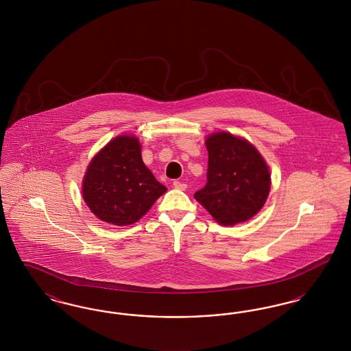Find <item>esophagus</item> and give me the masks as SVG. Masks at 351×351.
<instances>
[{
    "instance_id": "34e87169",
    "label": "esophagus",
    "mask_w": 351,
    "mask_h": 351,
    "mask_svg": "<svg viewBox=\"0 0 351 351\" xmlns=\"http://www.w3.org/2000/svg\"><path fill=\"white\" fill-rule=\"evenodd\" d=\"M173 188H176V189H180V191H185V189H186V184L183 183V182H179V180H176V182H173Z\"/></svg>"
}]
</instances>
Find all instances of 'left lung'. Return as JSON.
Here are the masks:
<instances>
[{
    "label": "left lung",
    "mask_w": 351,
    "mask_h": 351,
    "mask_svg": "<svg viewBox=\"0 0 351 351\" xmlns=\"http://www.w3.org/2000/svg\"><path fill=\"white\" fill-rule=\"evenodd\" d=\"M206 184L195 199L222 225L250 219L267 200L271 176L254 146L229 133L210 135L206 142Z\"/></svg>",
    "instance_id": "8db88e82"
}]
</instances>
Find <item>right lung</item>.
Segmentation results:
<instances>
[{"label":"right lung","instance_id":"right-lung-1","mask_svg":"<svg viewBox=\"0 0 351 351\" xmlns=\"http://www.w3.org/2000/svg\"><path fill=\"white\" fill-rule=\"evenodd\" d=\"M167 188L145 166L135 136L110 141L84 176L83 197L101 221L118 226L136 222Z\"/></svg>","mask_w":351,"mask_h":351}]
</instances>
